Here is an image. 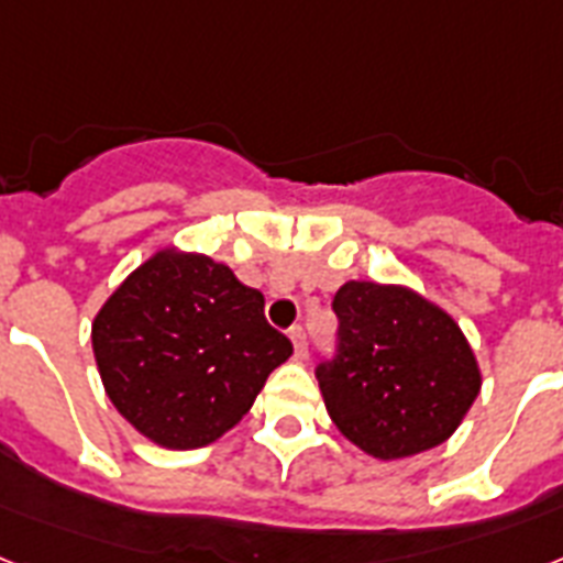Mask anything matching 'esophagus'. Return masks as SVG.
<instances>
[{"mask_svg":"<svg viewBox=\"0 0 563 563\" xmlns=\"http://www.w3.org/2000/svg\"><path fill=\"white\" fill-rule=\"evenodd\" d=\"M290 342H292V351H296V360H305L308 356V333L301 324H292L290 328Z\"/></svg>","mask_w":563,"mask_h":563,"instance_id":"1","label":"esophagus"}]
</instances>
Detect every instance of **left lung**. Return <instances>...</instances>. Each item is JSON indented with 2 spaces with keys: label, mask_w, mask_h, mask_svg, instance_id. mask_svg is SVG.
Masks as SVG:
<instances>
[{
  "label": "left lung",
  "mask_w": 563,
  "mask_h": 563,
  "mask_svg": "<svg viewBox=\"0 0 563 563\" xmlns=\"http://www.w3.org/2000/svg\"><path fill=\"white\" fill-rule=\"evenodd\" d=\"M336 356L316 365L328 415L362 452L399 460L454 434L481 394L475 351L411 287L347 282L333 296Z\"/></svg>",
  "instance_id": "left-lung-1"
}]
</instances>
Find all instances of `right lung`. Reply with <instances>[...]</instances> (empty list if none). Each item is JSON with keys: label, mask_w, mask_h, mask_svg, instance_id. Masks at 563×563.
Segmentation results:
<instances>
[{"label": "right lung", "mask_w": 563, "mask_h": 563, "mask_svg": "<svg viewBox=\"0 0 563 563\" xmlns=\"http://www.w3.org/2000/svg\"><path fill=\"white\" fill-rule=\"evenodd\" d=\"M100 379L120 415L164 449L216 443L247 415L290 339L264 296L201 253L157 250L91 324Z\"/></svg>", "instance_id": "obj_1"}]
</instances>
